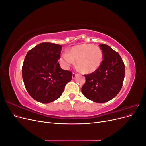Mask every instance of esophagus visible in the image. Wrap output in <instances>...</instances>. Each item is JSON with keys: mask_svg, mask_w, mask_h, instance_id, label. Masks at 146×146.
<instances>
[{"mask_svg": "<svg viewBox=\"0 0 146 146\" xmlns=\"http://www.w3.org/2000/svg\"><path fill=\"white\" fill-rule=\"evenodd\" d=\"M77 76H78V74H76V73L73 72V73H72V79H74Z\"/></svg>", "mask_w": 146, "mask_h": 146, "instance_id": "obj_1", "label": "esophagus"}]
</instances>
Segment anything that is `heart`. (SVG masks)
<instances>
[{
	"mask_svg": "<svg viewBox=\"0 0 146 146\" xmlns=\"http://www.w3.org/2000/svg\"><path fill=\"white\" fill-rule=\"evenodd\" d=\"M77 61V65L81 72L85 74L94 72L103 60V53L100 48L90 44L73 46L70 52H65L61 55V63L68 68Z\"/></svg>",
	"mask_w": 146,
	"mask_h": 146,
	"instance_id": "1",
	"label": "heart"
}]
</instances>
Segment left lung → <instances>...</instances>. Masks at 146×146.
I'll return each mask as SVG.
<instances>
[{"mask_svg":"<svg viewBox=\"0 0 146 146\" xmlns=\"http://www.w3.org/2000/svg\"><path fill=\"white\" fill-rule=\"evenodd\" d=\"M103 61L95 72L85 75L82 92L87 99L104 103L113 99L121 90L125 76V66L121 56L112 48L100 44Z\"/></svg>","mask_w":146,"mask_h":146,"instance_id":"obj_1","label":"left lung"}]
</instances>
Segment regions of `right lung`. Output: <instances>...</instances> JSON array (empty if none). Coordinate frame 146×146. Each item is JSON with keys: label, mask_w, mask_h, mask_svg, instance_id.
<instances>
[{"label": "right lung", "mask_w": 146, "mask_h": 146, "mask_svg": "<svg viewBox=\"0 0 146 146\" xmlns=\"http://www.w3.org/2000/svg\"><path fill=\"white\" fill-rule=\"evenodd\" d=\"M61 48L56 44L42 42L25 56L22 69L25 89L41 103L58 99L72 79V72L61 69L58 62Z\"/></svg>", "instance_id": "obj_1"}]
</instances>
